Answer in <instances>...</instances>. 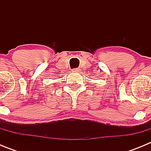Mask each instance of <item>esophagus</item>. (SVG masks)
I'll list each match as a JSON object with an SVG mask.
<instances>
[{
    "instance_id": "1",
    "label": "esophagus",
    "mask_w": 151,
    "mask_h": 151,
    "mask_svg": "<svg viewBox=\"0 0 151 151\" xmlns=\"http://www.w3.org/2000/svg\"><path fill=\"white\" fill-rule=\"evenodd\" d=\"M73 71L76 72V73H79V72L81 71V69H80L79 68H76V69H73Z\"/></svg>"
}]
</instances>
